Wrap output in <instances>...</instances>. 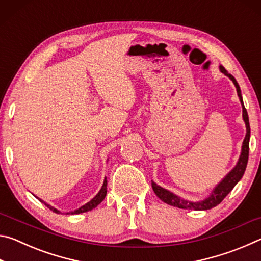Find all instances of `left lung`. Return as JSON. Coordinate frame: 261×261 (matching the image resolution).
Masks as SVG:
<instances>
[{"label":"left lung","mask_w":261,"mask_h":261,"mask_svg":"<svg viewBox=\"0 0 261 261\" xmlns=\"http://www.w3.org/2000/svg\"><path fill=\"white\" fill-rule=\"evenodd\" d=\"M220 70L222 71L226 76L231 79L232 83L235 84L236 90H237V94L238 98H240L241 102H242V107H243V118H244L245 125H246V136L244 138V141H243V146H242V153L240 156V160H238L236 167L229 173L226 177L222 179L218 187L214 189V191L212 192L211 196L208 198H206L205 200L202 201H198V202H190L187 200L180 199L179 197L176 196V194L171 193L169 191H167L161 187H159L154 182H152V188L154 193L160 198V199L166 202L168 205H171L174 207H178V208H184V210H194V211H205V210H211L213 207L218 206L221 201H222L224 198L227 197V194L231 191L233 187L240 182V179L243 177L244 175V171L246 169V165H247V160H249V141H250V123H249V116H247V112L243 105V99H242V94H241V88L238 83L236 82V79L233 78L232 74L228 73V71L224 69L222 65L220 67Z\"/></svg>","instance_id":"left-lung-1"}]
</instances>
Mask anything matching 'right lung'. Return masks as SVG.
<instances>
[{
	"instance_id": "obj_1",
	"label": "right lung",
	"mask_w": 261,
	"mask_h": 261,
	"mask_svg": "<svg viewBox=\"0 0 261 261\" xmlns=\"http://www.w3.org/2000/svg\"><path fill=\"white\" fill-rule=\"evenodd\" d=\"M106 194H107V178H105V180H103V185H102V188H101V190L99 191V193L96 194V196L93 198V199H92L90 202H87V204H85L84 206H82L81 208H78V210H76L74 212H71V214H79V213H85V212H88V211H91V210H93V208H95L96 206H98L101 201H102L103 199H105V197H106ZM40 201H42V200H40ZM43 204H45L48 208H49L50 211H53V212H55V213H60L59 211H57L56 208H54V207H51V206H49L48 204H46L45 201H42Z\"/></svg>"
}]
</instances>
